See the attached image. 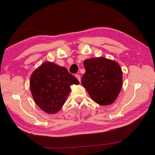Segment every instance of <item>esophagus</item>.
<instances>
[{
  "instance_id": "1",
  "label": "esophagus",
  "mask_w": 155,
  "mask_h": 155,
  "mask_svg": "<svg viewBox=\"0 0 155 155\" xmlns=\"http://www.w3.org/2000/svg\"><path fill=\"white\" fill-rule=\"evenodd\" d=\"M75 77H76V78H77L78 81H79V82H81V76L79 74H76Z\"/></svg>"
}]
</instances>
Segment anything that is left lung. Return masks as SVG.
<instances>
[{"label":"left lung","instance_id":"left-lung-1","mask_svg":"<svg viewBox=\"0 0 155 155\" xmlns=\"http://www.w3.org/2000/svg\"><path fill=\"white\" fill-rule=\"evenodd\" d=\"M85 73L81 83L91 98L101 105H109L118 96L122 86V71L114 60L100 57L85 59Z\"/></svg>","mask_w":155,"mask_h":155}]
</instances>
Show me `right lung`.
Segmentation results:
<instances>
[{"mask_svg": "<svg viewBox=\"0 0 155 155\" xmlns=\"http://www.w3.org/2000/svg\"><path fill=\"white\" fill-rule=\"evenodd\" d=\"M79 83L64 67L51 61L43 63L34 70L30 78V90L35 103L44 112L54 114L62 108L70 86Z\"/></svg>", "mask_w": 155, "mask_h": 155, "instance_id": "1", "label": "right lung"}]
</instances>
